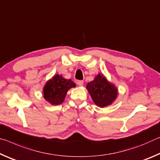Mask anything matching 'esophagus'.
Returning a JSON list of instances; mask_svg holds the SVG:
<instances>
[{"instance_id":"34e87169","label":"esophagus","mask_w":160,"mask_h":160,"mask_svg":"<svg viewBox=\"0 0 160 160\" xmlns=\"http://www.w3.org/2000/svg\"><path fill=\"white\" fill-rule=\"evenodd\" d=\"M76 83L78 84V85L82 86V85H83V81H82V80H78V81H76Z\"/></svg>"}]
</instances>
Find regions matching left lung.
<instances>
[{
	"instance_id": "8db88e82",
	"label": "left lung",
	"mask_w": 160,
	"mask_h": 160,
	"mask_svg": "<svg viewBox=\"0 0 160 160\" xmlns=\"http://www.w3.org/2000/svg\"><path fill=\"white\" fill-rule=\"evenodd\" d=\"M86 88L94 104L101 108L109 106L118 96L117 88L101 73L96 75L92 81L88 82Z\"/></svg>"
}]
</instances>
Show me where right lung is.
Returning a JSON list of instances; mask_svg holds the SVG:
<instances>
[{
  "instance_id": "1",
  "label": "right lung",
  "mask_w": 160,
  "mask_h": 160,
  "mask_svg": "<svg viewBox=\"0 0 160 160\" xmlns=\"http://www.w3.org/2000/svg\"><path fill=\"white\" fill-rule=\"evenodd\" d=\"M75 86L73 81L65 79L62 75L56 74L45 84L43 96L51 104L59 105L63 102L68 91Z\"/></svg>"
}]
</instances>
